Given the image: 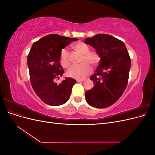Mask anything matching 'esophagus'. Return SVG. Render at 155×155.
Here are the masks:
<instances>
[{
	"mask_svg": "<svg viewBox=\"0 0 155 155\" xmlns=\"http://www.w3.org/2000/svg\"><path fill=\"white\" fill-rule=\"evenodd\" d=\"M85 79H77V82H83V81H85Z\"/></svg>",
	"mask_w": 155,
	"mask_h": 155,
	"instance_id": "34e87169",
	"label": "esophagus"
}]
</instances>
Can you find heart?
<instances>
[{
  "mask_svg": "<svg viewBox=\"0 0 155 155\" xmlns=\"http://www.w3.org/2000/svg\"><path fill=\"white\" fill-rule=\"evenodd\" d=\"M72 47L77 54L81 55L80 62L82 63L70 67L67 70V75L68 77L81 79L86 77L91 71V67L88 63L95 67L99 63L100 58L96 51H89L88 46L83 42H78L74 44ZM59 61L63 68L69 67L70 60L67 51L65 50H63L61 52Z\"/></svg>",
  "mask_w": 155,
  "mask_h": 155,
  "instance_id": "1",
  "label": "heart"
}]
</instances>
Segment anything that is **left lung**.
<instances>
[{"label": "left lung", "mask_w": 155, "mask_h": 155, "mask_svg": "<svg viewBox=\"0 0 155 155\" xmlns=\"http://www.w3.org/2000/svg\"><path fill=\"white\" fill-rule=\"evenodd\" d=\"M100 58L96 72L91 77L94 87L85 92L88 105L100 108L113 105L127 85L130 58L123 41L108 34H97L85 39Z\"/></svg>", "instance_id": "obj_1"}]
</instances>
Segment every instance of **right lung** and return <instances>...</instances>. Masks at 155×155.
I'll return each mask as SVG.
<instances>
[{
	"label": "right lung",
	"instance_id": "obj_1",
	"mask_svg": "<svg viewBox=\"0 0 155 155\" xmlns=\"http://www.w3.org/2000/svg\"><path fill=\"white\" fill-rule=\"evenodd\" d=\"M78 40L50 34L35 42L31 46L27 58L30 82L37 96L46 104L58 106L69 100L76 79L65 78L59 84L54 80L64 73L59 61L62 49Z\"/></svg>",
	"mask_w": 155,
	"mask_h": 155
}]
</instances>
